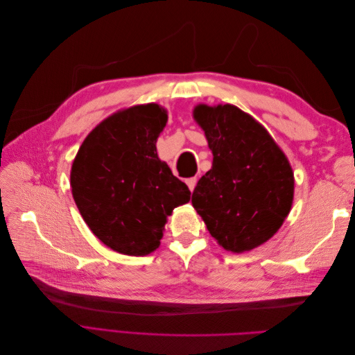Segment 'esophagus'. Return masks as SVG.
<instances>
[{
	"mask_svg": "<svg viewBox=\"0 0 355 355\" xmlns=\"http://www.w3.org/2000/svg\"><path fill=\"white\" fill-rule=\"evenodd\" d=\"M197 178H189L188 180H187V185H188V188H189V191L192 192L194 191V188H196V185H197Z\"/></svg>",
	"mask_w": 355,
	"mask_h": 355,
	"instance_id": "obj_1",
	"label": "esophagus"
}]
</instances>
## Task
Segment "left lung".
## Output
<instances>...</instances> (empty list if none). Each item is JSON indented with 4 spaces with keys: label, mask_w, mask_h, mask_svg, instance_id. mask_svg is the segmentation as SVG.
I'll list each match as a JSON object with an SVG mask.
<instances>
[{
    "label": "left lung",
    "mask_w": 355,
    "mask_h": 355,
    "mask_svg": "<svg viewBox=\"0 0 355 355\" xmlns=\"http://www.w3.org/2000/svg\"><path fill=\"white\" fill-rule=\"evenodd\" d=\"M192 116L213 154L192 206L225 250L250 252L271 240L288 216L292 166L266 128L239 106L198 103Z\"/></svg>",
    "instance_id": "1"
}]
</instances>
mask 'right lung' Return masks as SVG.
I'll list each match as a JSON object with an SVG mask.
<instances>
[{
  "mask_svg": "<svg viewBox=\"0 0 355 355\" xmlns=\"http://www.w3.org/2000/svg\"><path fill=\"white\" fill-rule=\"evenodd\" d=\"M158 103L114 112L84 139L71 167V191L90 231L114 252L158 249L167 218L191 192L157 154L167 124Z\"/></svg>",
  "mask_w": 355,
  "mask_h": 355,
  "instance_id": "right-lung-1",
  "label": "right lung"
}]
</instances>
